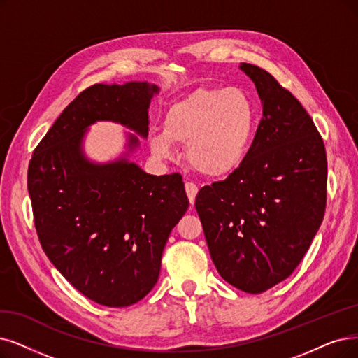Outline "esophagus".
<instances>
[{
  "mask_svg": "<svg viewBox=\"0 0 358 358\" xmlns=\"http://www.w3.org/2000/svg\"><path fill=\"white\" fill-rule=\"evenodd\" d=\"M185 189H187V195H188V198H189L191 206H194L195 196H196V194H198V187H196L195 183H192V182H187V183H185Z\"/></svg>",
  "mask_w": 358,
  "mask_h": 358,
  "instance_id": "34e87169",
  "label": "esophagus"
}]
</instances>
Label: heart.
Returning a JSON list of instances; mask_svg holds the SVG:
<instances>
[{"label":"heart","instance_id":"obj_1","mask_svg":"<svg viewBox=\"0 0 358 358\" xmlns=\"http://www.w3.org/2000/svg\"><path fill=\"white\" fill-rule=\"evenodd\" d=\"M257 107L242 88H198L171 104L163 129L148 138L157 160L175 157V144H185V157L206 178H224L245 162L257 132Z\"/></svg>","mask_w":358,"mask_h":358}]
</instances>
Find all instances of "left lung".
Here are the masks:
<instances>
[{"mask_svg": "<svg viewBox=\"0 0 358 358\" xmlns=\"http://www.w3.org/2000/svg\"><path fill=\"white\" fill-rule=\"evenodd\" d=\"M263 106L245 162L199 189L195 208L211 260L235 288L260 294L287 279L316 236L327 163L306 108L266 70L242 63Z\"/></svg>", "mask_w": 358, "mask_h": 358, "instance_id": "1", "label": "left lung"}]
</instances>
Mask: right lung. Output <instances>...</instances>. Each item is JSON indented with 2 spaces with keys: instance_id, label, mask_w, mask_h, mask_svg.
<instances>
[{
  "instance_id": "add662e5",
  "label": "right lung",
  "mask_w": 358,
  "mask_h": 358,
  "mask_svg": "<svg viewBox=\"0 0 358 358\" xmlns=\"http://www.w3.org/2000/svg\"><path fill=\"white\" fill-rule=\"evenodd\" d=\"M159 91L139 80L85 90L42 138L27 170L42 248L67 282L101 306H132L154 288L169 235L189 206L179 173L154 176L131 162ZM96 121L137 134L125 133L117 159L99 164L84 152Z\"/></svg>"
}]
</instances>
